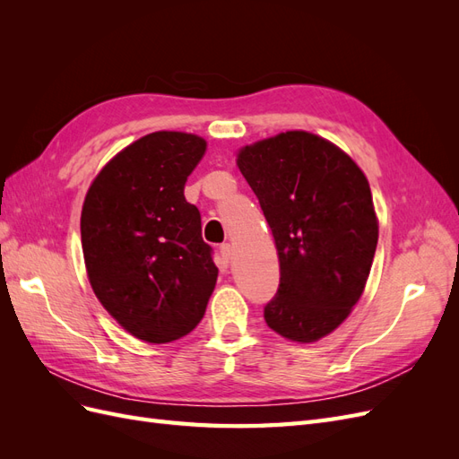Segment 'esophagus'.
<instances>
[{
	"mask_svg": "<svg viewBox=\"0 0 459 459\" xmlns=\"http://www.w3.org/2000/svg\"><path fill=\"white\" fill-rule=\"evenodd\" d=\"M220 253H221V258H224V262L228 264V266H231L233 260H235V255H233V248L230 243H224L220 247Z\"/></svg>",
	"mask_w": 459,
	"mask_h": 459,
	"instance_id": "1",
	"label": "esophagus"
}]
</instances>
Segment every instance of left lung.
Instances as JSON below:
<instances>
[{
    "label": "left lung",
    "mask_w": 459,
    "mask_h": 459,
    "mask_svg": "<svg viewBox=\"0 0 459 459\" xmlns=\"http://www.w3.org/2000/svg\"><path fill=\"white\" fill-rule=\"evenodd\" d=\"M238 164L280 256V287L264 319L289 341L329 335L362 297L377 247L366 176L341 149L308 132L245 147Z\"/></svg>",
    "instance_id": "obj_1"
}]
</instances>
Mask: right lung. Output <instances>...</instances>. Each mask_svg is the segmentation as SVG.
<instances>
[{"label": "right lung", "instance_id": "add662e5", "mask_svg": "<svg viewBox=\"0 0 459 459\" xmlns=\"http://www.w3.org/2000/svg\"><path fill=\"white\" fill-rule=\"evenodd\" d=\"M206 142L155 132L110 160L91 184L80 231L93 293L147 342H170L199 325L218 268L201 214L184 197Z\"/></svg>", "mask_w": 459, "mask_h": 459}]
</instances>
